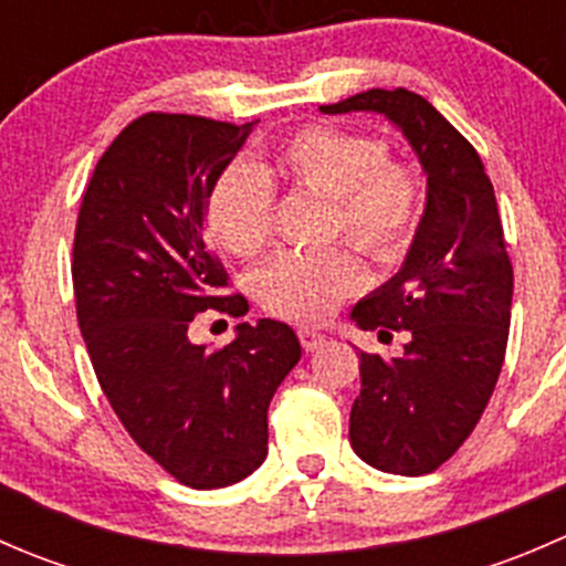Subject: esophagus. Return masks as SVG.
<instances>
[{
    "label": "esophagus",
    "mask_w": 566,
    "mask_h": 566,
    "mask_svg": "<svg viewBox=\"0 0 566 566\" xmlns=\"http://www.w3.org/2000/svg\"><path fill=\"white\" fill-rule=\"evenodd\" d=\"M298 339H301V345H304L306 353L319 350V347L328 342L325 339V334H319V331H312V328H298Z\"/></svg>",
    "instance_id": "1"
}]
</instances>
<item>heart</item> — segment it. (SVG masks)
I'll return each mask as SVG.
<instances>
[{
    "label": "heart",
    "mask_w": 566,
    "mask_h": 566,
    "mask_svg": "<svg viewBox=\"0 0 566 566\" xmlns=\"http://www.w3.org/2000/svg\"><path fill=\"white\" fill-rule=\"evenodd\" d=\"M273 186L301 188L331 205L328 235H345L375 260H397L419 227L424 193L410 167L389 161L384 139L310 125L254 164L224 169L205 199V221L219 247L256 254L271 235ZM364 268L347 249L284 251L254 276L268 312L301 323L323 319L361 284Z\"/></svg>",
    "instance_id": "obj_1"
}]
</instances>
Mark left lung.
<instances>
[{"label": "left lung", "instance_id": "1", "mask_svg": "<svg viewBox=\"0 0 566 566\" xmlns=\"http://www.w3.org/2000/svg\"><path fill=\"white\" fill-rule=\"evenodd\" d=\"M323 114L369 112L408 139L427 199L402 268L353 306L361 331H408L402 358L358 353L361 394L350 447L399 476L436 471L482 419L504 364L512 262L499 205L479 153L430 101L408 90H367Z\"/></svg>", "mask_w": 566, "mask_h": 566}]
</instances>
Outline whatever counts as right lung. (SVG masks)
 Wrapping results in <instances>:
<instances>
[{
	"label": "right lung",
	"mask_w": 566,
	"mask_h": 566,
	"mask_svg": "<svg viewBox=\"0 0 566 566\" xmlns=\"http://www.w3.org/2000/svg\"><path fill=\"white\" fill-rule=\"evenodd\" d=\"M256 125L145 114L108 145L73 241L76 315L98 384L128 436L177 482L216 490L268 454V405L301 358L287 323H238L205 350L197 312L241 317L205 243V199Z\"/></svg>",
	"instance_id": "right-lung-1"
}]
</instances>
